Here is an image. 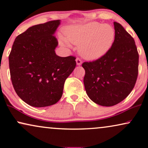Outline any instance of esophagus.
I'll list each match as a JSON object with an SVG mask.
<instances>
[{"instance_id": "1", "label": "esophagus", "mask_w": 148, "mask_h": 148, "mask_svg": "<svg viewBox=\"0 0 148 148\" xmlns=\"http://www.w3.org/2000/svg\"><path fill=\"white\" fill-rule=\"evenodd\" d=\"M76 64L78 66H80L82 64V61L80 58H76Z\"/></svg>"}]
</instances>
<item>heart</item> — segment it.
Masks as SVG:
<instances>
[{
  "mask_svg": "<svg viewBox=\"0 0 148 148\" xmlns=\"http://www.w3.org/2000/svg\"><path fill=\"white\" fill-rule=\"evenodd\" d=\"M64 37H60L62 46L70 47V43L79 46L80 55L86 59L95 60L103 57L113 45L115 30L112 25L91 22L84 25L64 27Z\"/></svg>",
  "mask_w": 148,
  "mask_h": 148,
  "instance_id": "obj_1",
  "label": "heart"
}]
</instances>
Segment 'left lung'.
I'll use <instances>...</instances> for the list:
<instances>
[{"label":"left lung","instance_id":"8db88e82","mask_svg":"<svg viewBox=\"0 0 148 148\" xmlns=\"http://www.w3.org/2000/svg\"><path fill=\"white\" fill-rule=\"evenodd\" d=\"M115 39L110 51L93 62H85L84 84L90 99L111 107L124 100L133 90L138 74L139 55L133 37L114 22Z\"/></svg>","mask_w":148,"mask_h":148}]
</instances>
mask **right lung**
Returning a JSON list of instances; mask_svg holds the SVG:
<instances>
[{
    "instance_id": "1",
    "label": "right lung",
    "mask_w": 148,
    "mask_h": 148,
    "mask_svg": "<svg viewBox=\"0 0 148 148\" xmlns=\"http://www.w3.org/2000/svg\"><path fill=\"white\" fill-rule=\"evenodd\" d=\"M60 20L34 25L16 37L9 55L12 83L17 95L35 107L53 105L62 95L76 58L56 55L55 33Z\"/></svg>"
}]
</instances>
